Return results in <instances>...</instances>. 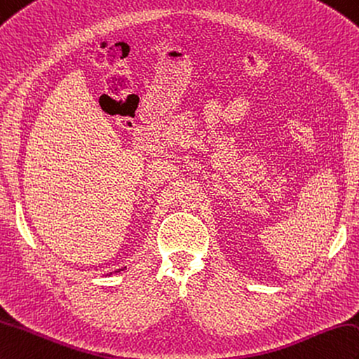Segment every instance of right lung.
Listing matches in <instances>:
<instances>
[{
    "label": "right lung",
    "instance_id": "obj_1",
    "mask_svg": "<svg viewBox=\"0 0 359 359\" xmlns=\"http://www.w3.org/2000/svg\"><path fill=\"white\" fill-rule=\"evenodd\" d=\"M121 271H122V269H121ZM121 271H118V272H121ZM110 275H111V273H110Z\"/></svg>",
    "mask_w": 359,
    "mask_h": 359
}]
</instances>
